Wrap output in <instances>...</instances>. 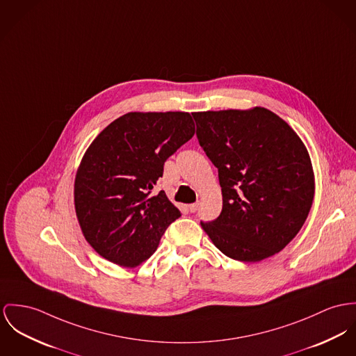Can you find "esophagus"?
Instances as JSON below:
<instances>
[{"label": "esophagus", "instance_id": "esophagus-1", "mask_svg": "<svg viewBox=\"0 0 356 356\" xmlns=\"http://www.w3.org/2000/svg\"><path fill=\"white\" fill-rule=\"evenodd\" d=\"M199 204H200L199 202H196V203H192V204H190V206H188L190 211H191V213H196V211L199 210Z\"/></svg>", "mask_w": 356, "mask_h": 356}]
</instances>
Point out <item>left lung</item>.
I'll list each match as a JSON object with an SVG mask.
<instances>
[{
	"mask_svg": "<svg viewBox=\"0 0 356 356\" xmlns=\"http://www.w3.org/2000/svg\"><path fill=\"white\" fill-rule=\"evenodd\" d=\"M192 116L222 188V211L200 222L203 230L230 259L274 256L298 234L314 197L313 168L301 138L263 107Z\"/></svg>",
	"mask_w": 356,
	"mask_h": 356,
	"instance_id": "obj_1",
	"label": "left lung"
}]
</instances>
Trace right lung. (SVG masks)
Returning <instances> with one entry per match:
<instances>
[{
    "label": "right lung",
    "instance_id": "add662e5",
    "mask_svg": "<svg viewBox=\"0 0 356 356\" xmlns=\"http://www.w3.org/2000/svg\"><path fill=\"white\" fill-rule=\"evenodd\" d=\"M195 134L188 112H129L82 157L74 206L85 240L104 259L137 267L181 216L164 191L153 195L165 161Z\"/></svg>",
    "mask_w": 356,
    "mask_h": 356
}]
</instances>
